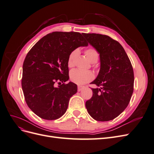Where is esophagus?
Returning <instances> with one entry per match:
<instances>
[{
  "label": "esophagus",
  "instance_id": "esophagus-1",
  "mask_svg": "<svg viewBox=\"0 0 154 154\" xmlns=\"http://www.w3.org/2000/svg\"><path fill=\"white\" fill-rule=\"evenodd\" d=\"M83 88H84V87L83 86H78V91L80 92V91H82Z\"/></svg>",
  "mask_w": 154,
  "mask_h": 154
}]
</instances>
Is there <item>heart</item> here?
Returning <instances> with one entry per match:
<instances>
[{
    "mask_svg": "<svg viewBox=\"0 0 154 154\" xmlns=\"http://www.w3.org/2000/svg\"><path fill=\"white\" fill-rule=\"evenodd\" d=\"M79 53L78 49H74L69 54L67 61L68 67L71 68L74 65V59ZM85 54L89 61L95 63L97 61L99 54L97 51L94 48H89L85 51ZM94 78V74L89 71H82L80 69H74L70 72L71 80L78 85H83L91 81Z\"/></svg>",
    "mask_w": 154,
    "mask_h": 154,
    "instance_id": "1",
    "label": "heart"
}]
</instances>
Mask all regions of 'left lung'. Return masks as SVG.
Here are the masks:
<instances>
[{
	"label": "left lung",
	"instance_id": "8db88e82",
	"mask_svg": "<svg viewBox=\"0 0 154 154\" xmlns=\"http://www.w3.org/2000/svg\"><path fill=\"white\" fill-rule=\"evenodd\" d=\"M100 54V69L91 82L92 96L85 106L91 117L99 122L112 120L127 108L134 91V71L125 49L106 35L83 33Z\"/></svg>",
	"mask_w": 154,
	"mask_h": 154
}]
</instances>
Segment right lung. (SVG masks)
Returning <instances> with one entry per match:
<instances>
[{
    "mask_svg": "<svg viewBox=\"0 0 154 154\" xmlns=\"http://www.w3.org/2000/svg\"><path fill=\"white\" fill-rule=\"evenodd\" d=\"M87 45L80 32L55 31L37 42L26 55L22 87L27 106L40 118L54 120L66 113L77 85L70 82L55 87L54 83L69 80V54Z\"/></svg>",
    "mask_w": 154,
    "mask_h": 154,
    "instance_id": "add662e5",
    "label": "right lung"
}]
</instances>
